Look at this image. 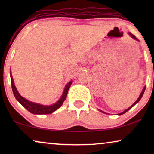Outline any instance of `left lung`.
I'll return each mask as SVG.
<instances>
[{
  "instance_id": "obj_1",
  "label": "left lung",
  "mask_w": 154,
  "mask_h": 154,
  "mask_svg": "<svg viewBox=\"0 0 154 154\" xmlns=\"http://www.w3.org/2000/svg\"><path fill=\"white\" fill-rule=\"evenodd\" d=\"M129 35H130V36H131V37L132 38H134V40H137V38H136L135 36H134V35L133 34H132V33H129ZM145 89H146V87H144V89H143V90H142V92H141V94H140V97H139V98L137 99V101H136V102H134V104H132L131 106H130V107H129V108H128V109H126V110H125V111H123V112H122V113H119V115H122V114H124V113H126V112H127V111H128V110H130V109H131V108H132V107H133V106H134V105H135V104H137V103H138L139 102H140V100H141V98H142V97L143 94H144V91H145ZM100 111H101V112H102V113H104V111H101V110H100Z\"/></svg>"
}]
</instances>
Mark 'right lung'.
I'll return each mask as SVG.
<instances>
[{
	"mask_svg": "<svg viewBox=\"0 0 154 154\" xmlns=\"http://www.w3.org/2000/svg\"><path fill=\"white\" fill-rule=\"evenodd\" d=\"M10 80H11V85H12V92H13L14 97L16 98V100L24 107L25 109H26L29 112L33 114H50V113H53L54 111L57 110L59 108H60L62 106L64 101L66 100L67 93H68V90L70 88V86L72 83V81L69 82L66 85V87L64 88V92H63L62 97L60 99V100H58L55 104L52 105H49V106H46V105H42L40 104H37V103H34L30 101L26 100V99L23 97L19 93L17 90L14 85L13 79H12L11 72H10Z\"/></svg>",
	"mask_w": 154,
	"mask_h": 154,
	"instance_id": "1",
	"label": "right lung"
}]
</instances>
